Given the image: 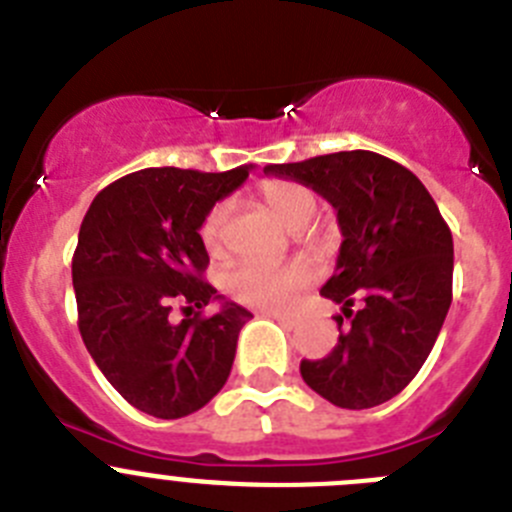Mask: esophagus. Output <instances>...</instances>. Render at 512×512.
I'll return each instance as SVG.
<instances>
[{"mask_svg":"<svg viewBox=\"0 0 512 512\" xmlns=\"http://www.w3.org/2000/svg\"><path fill=\"white\" fill-rule=\"evenodd\" d=\"M261 314H264V317H271V320H276L281 327H287V330H294V327H297V322H294L292 317H287V314H279V312H261Z\"/></svg>","mask_w":512,"mask_h":512,"instance_id":"obj_1","label":"esophagus"}]
</instances>
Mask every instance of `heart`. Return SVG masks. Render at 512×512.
Returning a JSON list of instances; mask_svg holds the SVG:
<instances>
[{"label":"heart","mask_w":512,"mask_h":512,"mask_svg":"<svg viewBox=\"0 0 512 512\" xmlns=\"http://www.w3.org/2000/svg\"><path fill=\"white\" fill-rule=\"evenodd\" d=\"M261 198L276 213V218L289 228H302L317 210V198L309 187L299 182L274 180L261 187ZM228 203H218L205 215L200 236L208 251H220L228 223ZM314 269L309 261L292 264H264V261H241L225 276V289L233 299L261 309H289L297 302L299 292L312 284Z\"/></svg>","instance_id":"heart-1"}]
</instances>
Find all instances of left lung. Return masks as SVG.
Returning <instances> with one entry per match:
<instances>
[{
	"label": "left lung",
	"instance_id": "left-lung-1",
	"mask_svg": "<svg viewBox=\"0 0 512 512\" xmlns=\"http://www.w3.org/2000/svg\"><path fill=\"white\" fill-rule=\"evenodd\" d=\"M264 172L312 187L337 210L342 233L320 294L340 304L350 325L337 314V345L327 358L302 360L304 383L340 409L391 401L429 358L452 304L454 243L437 203L414 172L365 149Z\"/></svg>",
	"mask_w": 512,
	"mask_h": 512
}]
</instances>
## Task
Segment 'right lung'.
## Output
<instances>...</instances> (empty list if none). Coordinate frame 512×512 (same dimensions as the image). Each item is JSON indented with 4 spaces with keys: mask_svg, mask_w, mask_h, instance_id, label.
I'll use <instances>...</instances> for the list:
<instances>
[{
    "mask_svg": "<svg viewBox=\"0 0 512 512\" xmlns=\"http://www.w3.org/2000/svg\"><path fill=\"white\" fill-rule=\"evenodd\" d=\"M251 170L147 167L103 187L83 218L73 253L78 330L106 381L144 414L182 419L231 375L238 332L253 314L203 281L200 228ZM215 298L219 312L200 318ZM175 303L196 314L172 323Z\"/></svg>",
    "mask_w": 512,
    "mask_h": 512,
    "instance_id": "obj_1",
    "label": "right lung"
}]
</instances>
